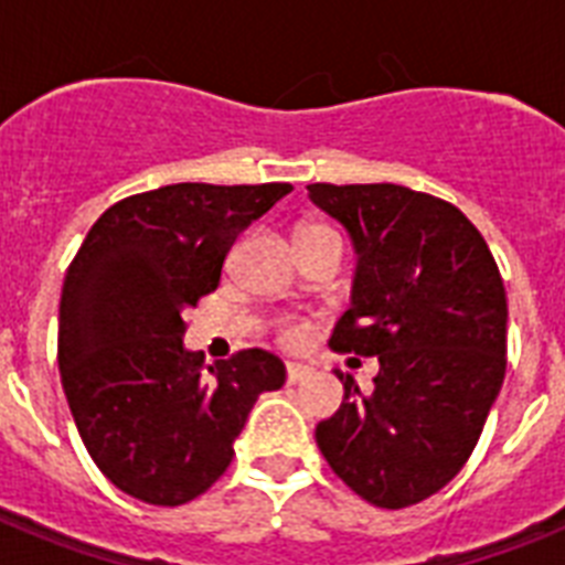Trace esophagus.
<instances>
[{
	"instance_id": "esophagus-1",
	"label": "esophagus",
	"mask_w": 565,
	"mask_h": 565,
	"mask_svg": "<svg viewBox=\"0 0 565 565\" xmlns=\"http://www.w3.org/2000/svg\"><path fill=\"white\" fill-rule=\"evenodd\" d=\"M310 366H301V363H287V381L290 384H299V381H305V377H310Z\"/></svg>"
}]
</instances>
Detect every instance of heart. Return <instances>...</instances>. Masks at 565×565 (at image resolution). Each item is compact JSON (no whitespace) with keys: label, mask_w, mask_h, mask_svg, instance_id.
Instances as JSON below:
<instances>
[{"label":"heart","mask_w":565,"mask_h":565,"mask_svg":"<svg viewBox=\"0 0 565 565\" xmlns=\"http://www.w3.org/2000/svg\"><path fill=\"white\" fill-rule=\"evenodd\" d=\"M310 231H322V228H305L301 234H310ZM281 337H284V343H296V340L301 337V328L299 326H284Z\"/></svg>","instance_id":"obj_1"}]
</instances>
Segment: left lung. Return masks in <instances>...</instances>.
<instances>
[{
    "label": "left lung",
    "instance_id": "1",
    "mask_svg": "<svg viewBox=\"0 0 565 565\" xmlns=\"http://www.w3.org/2000/svg\"><path fill=\"white\" fill-rule=\"evenodd\" d=\"M352 237V308L334 352L377 358L372 390L352 375L317 446L375 508L419 504L472 455L508 370V296L487 239L463 211L402 184H308Z\"/></svg>",
    "mask_w": 565,
    "mask_h": 565
}]
</instances>
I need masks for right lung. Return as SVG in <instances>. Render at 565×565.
I'll return each mask as SVG.
<instances>
[{"instance_id":"obj_1","label":"right lung","mask_w":565,"mask_h":565,"mask_svg":"<svg viewBox=\"0 0 565 565\" xmlns=\"http://www.w3.org/2000/svg\"><path fill=\"white\" fill-rule=\"evenodd\" d=\"M290 184H167L110 204L66 269L57 366L75 428L117 490L158 508L202 495L284 363L243 349L204 370L184 310L216 290L228 248Z\"/></svg>"}]
</instances>
